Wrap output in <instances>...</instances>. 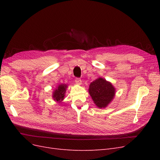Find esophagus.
<instances>
[{
  "label": "esophagus",
  "instance_id": "esophagus-1",
  "mask_svg": "<svg viewBox=\"0 0 160 160\" xmlns=\"http://www.w3.org/2000/svg\"><path fill=\"white\" fill-rule=\"evenodd\" d=\"M75 83H76V84H77V85H81L82 84V81H81V79H79V78H76V79H75Z\"/></svg>",
  "mask_w": 160,
  "mask_h": 160
}]
</instances>
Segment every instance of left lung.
<instances>
[{
    "mask_svg": "<svg viewBox=\"0 0 160 160\" xmlns=\"http://www.w3.org/2000/svg\"><path fill=\"white\" fill-rule=\"evenodd\" d=\"M88 90L94 103L99 109L108 107L115 95L114 86L102 77H99L91 82Z\"/></svg>",
    "mask_w": 160,
    "mask_h": 160,
    "instance_id": "8db88e82",
    "label": "left lung"
}]
</instances>
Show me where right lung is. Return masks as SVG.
Here are the masks:
<instances>
[{"instance_id":"add662e5","label":"right lung","mask_w":160,"mask_h":160,"mask_svg":"<svg viewBox=\"0 0 160 160\" xmlns=\"http://www.w3.org/2000/svg\"><path fill=\"white\" fill-rule=\"evenodd\" d=\"M68 88V85L66 84H59L55 89L52 91V98L57 103H61L63 101L65 96V92Z\"/></svg>"}]
</instances>
